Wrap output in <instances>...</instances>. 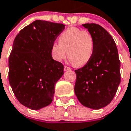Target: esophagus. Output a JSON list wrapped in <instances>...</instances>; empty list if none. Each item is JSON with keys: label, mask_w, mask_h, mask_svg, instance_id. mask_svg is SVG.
<instances>
[{"label": "esophagus", "mask_w": 131, "mask_h": 131, "mask_svg": "<svg viewBox=\"0 0 131 131\" xmlns=\"http://www.w3.org/2000/svg\"><path fill=\"white\" fill-rule=\"evenodd\" d=\"M70 70H71V68H70V67L66 66H64V70H65V71Z\"/></svg>", "instance_id": "1"}]
</instances>
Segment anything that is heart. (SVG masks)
Wrapping results in <instances>:
<instances>
[{
	"mask_svg": "<svg viewBox=\"0 0 131 131\" xmlns=\"http://www.w3.org/2000/svg\"><path fill=\"white\" fill-rule=\"evenodd\" d=\"M58 42L59 43H53L51 48V56L56 61H62L68 55L70 60L75 66H82L91 59L94 40L92 34L86 30L70 27L59 34Z\"/></svg>",
	"mask_w": 131,
	"mask_h": 131,
	"instance_id": "heart-1",
	"label": "heart"
}]
</instances>
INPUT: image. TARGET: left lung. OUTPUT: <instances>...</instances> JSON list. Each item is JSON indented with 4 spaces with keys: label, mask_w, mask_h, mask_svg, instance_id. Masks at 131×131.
<instances>
[{
    "label": "left lung",
    "mask_w": 131,
    "mask_h": 131,
    "mask_svg": "<svg viewBox=\"0 0 131 131\" xmlns=\"http://www.w3.org/2000/svg\"><path fill=\"white\" fill-rule=\"evenodd\" d=\"M82 26L93 37V53L87 64L75 70L74 91L82 105L98 110L107 106L116 93L120 61L114 40L103 27L93 23Z\"/></svg>",
    "instance_id": "obj_1"
}]
</instances>
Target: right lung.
<instances>
[{
  "label": "right lung",
  "instance_id": "right-lung-1",
  "mask_svg": "<svg viewBox=\"0 0 131 131\" xmlns=\"http://www.w3.org/2000/svg\"><path fill=\"white\" fill-rule=\"evenodd\" d=\"M65 26L34 21L13 41L9 59V83L18 101L28 108L40 110L53 101L55 84L64 68L53 59L51 48Z\"/></svg>",
  "mask_w": 131,
  "mask_h": 131
}]
</instances>
